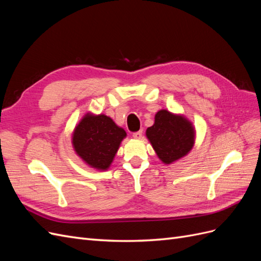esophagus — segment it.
<instances>
[{
  "instance_id": "esophagus-1",
  "label": "esophagus",
  "mask_w": 261,
  "mask_h": 261,
  "mask_svg": "<svg viewBox=\"0 0 261 261\" xmlns=\"http://www.w3.org/2000/svg\"><path fill=\"white\" fill-rule=\"evenodd\" d=\"M141 137H143V130H139V132H136V133L133 134V138L141 139Z\"/></svg>"
}]
</instances>
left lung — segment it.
Masks as SVG:
<instances>
[{"label": "left lung", "instance_id": "1", "mask_svg": "<svg viewBox=\"0 0 261 261\" xmlns=\"http://www.w3.org/2000/svg\"><path fill=\"white\" fill-rule=\"evenodd\" d=\"M146 136L158 158L164 164H172L193 149L196 130L184 115L160 110L154 115V124L147 128Z\"/></svg>", "mask_w": 261, "mask_h": 261}]
</instances>
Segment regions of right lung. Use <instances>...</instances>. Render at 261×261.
Wrapping results in <instances>:
<instances>
[{
  "label": "right lung",
  "instance_id": "obj_1",
  "mask_svg": "<svg viewBox=\"0 0 261 261\" xmlns=\"http://www.w3.org/2000/svg\"><path fill=\"white\" fill-rule=\"evenodd\" d=\"M126 132L105 114L86 113L76 125L72 145L76 154L98 171H106L112 164Z\"/></svg>",
  "mask_w": 261,
  "mask_h": 261
}]
</instances>
